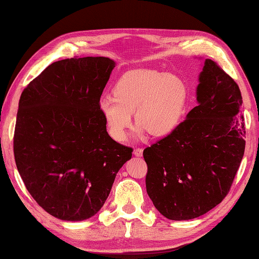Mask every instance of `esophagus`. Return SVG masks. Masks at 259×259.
Returning <instances> with one entry per match:
<instances>
[{"label": "esophagus", "instance_id": "esophagus-1", "mask_svg": "<svg viewBox=\"0 0 259 259\" xmlns=\"http://www.w3.org/2000/svg\"><path fill=\"white\" fill-rule=\"evenodd\" d=\"M143 151H144L143 148H136V149L134 150V154H135V156H137V157H141V156H143Z\"/></svg>", "mask_w": 259, "mask_h": 259}]
</instances>
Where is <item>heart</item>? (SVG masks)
Here are the masks:
<instances>
[{"instance_id":"heart-1","label":"heart","mask_w":259,"mask_h":259,"mask_svg":"<svg viewBox=\"0 0 259 259\" xmlns=\"http://www.w3.org/2000/svg\"><path fill=\"white\" fill-rule=\"evenodd\" d=\"M113 96H103L99 110L109 134L124 141L133 123L138 131L154 137H166L179 128L187 102L185 83L175 75L155 70H137L121 76L113 88Z\"/></svg>"}]
</instances>
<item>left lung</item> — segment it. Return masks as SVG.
<instances>
[{
  "mask_svg": "<svg viewBox=\"0 0 259 259\" xmlns=\"http://www.w3.org/2000/svg\"><path fill=\"white\" fill-rule=\"evenodd\" d=\"M197 106L173 134L147 147L146 189L169 220H190L213 209L229 193L245 153L239 86L205 59Z\"/></svg>",
  "mask_w": 259,
  "mask_h": 259,
  "instance_id": "8db88e82",
  "label": "left lung"
}]
</instances>
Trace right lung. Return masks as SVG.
<instances>
[{"mask_svg": "<svg viewBox=\"0 0 259 259\" xmlns=\"http://www.w3.org/2000/svg\"><path fill=\"white\" fill-rule=\"evenodd\" d=\"M114 66L106 57L58 60L20 96L15 164L34 201L60 220L93 217L133 155L108 135L99 110Z\"/></svg>", "mask_w": 259, "mask_h": 259, "instance_id": "obj_1", "label": "right lung"}]
</instances>
